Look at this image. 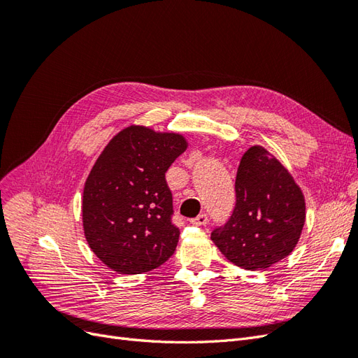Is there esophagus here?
<instances>
[{
	"label": "esophagus",
	"mask_w": 358,
	"mask_h": 358,
	"mask_svg": "<svg viewBox=\"0 0 358 358\" xmlns=\"http://www.w3.org/2000/svg\"><path fill=\"white\" fill-rule=\"evenodd\" d=\"M189 222L194 225H206V222H208V215L201 213V215L196 216V218H192Z\"/></svg>",
	"instance_id": "esophagus-1"
}]
</instances>
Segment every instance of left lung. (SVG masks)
I'll return each mask as SVG.
<instances>
[{"instance_id": "left-lung-1", "label": "left lung", "mask_w": 358, "mask_h": 358, "mask_svg": "<svg viewBox=\"0 0 358 358\" xmlns=\"http://www.w3.org/2000/svg\"><path fill=\"white\" fill-rule=\"evenodd\" d=\"M305 220V196L294 178L257 145L246 150L237 169L233 215L210 239L234 266L266 270L292 252Z\"/></svg>"}]
</instances>
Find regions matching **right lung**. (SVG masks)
<instances>
[{"label":"right lung","instance_id":"obj_1","mask_svg":"<svg viewBox=\"0 0 358 358\" xmlns=\"http://www.w3.org/2000/svg\"><path fill=\"white\" fill-rule=\"evenodd\" d=\"M188 148L179 133L143 125L119 131L91 169L82 222L92 252L116 273L150 272L176 251L173 199L166 171Z\"/></svg>","mask_w":358,"mask_h":358}]
</instances>
